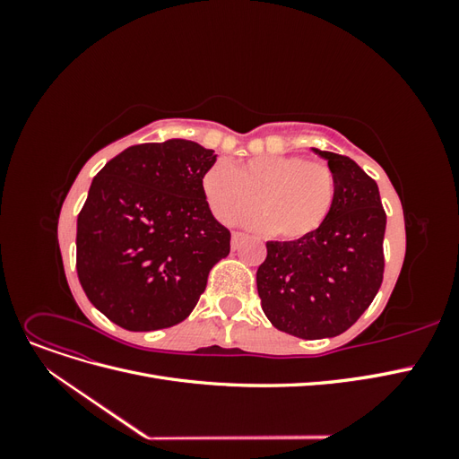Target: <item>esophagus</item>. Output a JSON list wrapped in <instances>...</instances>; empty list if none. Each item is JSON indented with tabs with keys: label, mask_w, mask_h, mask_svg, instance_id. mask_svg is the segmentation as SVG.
<instances>
[{
	"label": "esophagus",
	"mask_w": 459,
	"mask_h": 459,
	"mask_svg": "<svg viewBox=\"0 0 459 459\" xmlns=\"http://www.w3.org/2000/svg\"><path fill=\"white\" fill-rule=\"evenodd\" d=\"M245 239V233L241 231H233L231 233V248H238L241 245V241Z\"/></svg>",
	"instance_id": "1"
}]
</instances>
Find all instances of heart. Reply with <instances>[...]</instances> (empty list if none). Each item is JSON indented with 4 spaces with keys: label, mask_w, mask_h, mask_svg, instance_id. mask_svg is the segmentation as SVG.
<instances>
[{
    "label": "heart",
    "mask_w": 459,
    "mask_h": 459,
    "mask_svg": "<svg viewBox=\"0 0 459 459\" xmlns=\"http://www.w3.org/2000/svg\"><path fill=\"white\" fill-rule=\"evenodd\" d=\"M203 191L221 221L256 212L251 224L277 239L299 241L324 226L337 199V176L325 160L302 155H264L231 169L214 162L203 174Z\"/></svg>",
    "instance_id": "b5f03b06"
}]
</instances>
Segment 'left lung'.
<instances>
[{"label":"left lung","instance_id":"obj_1","mask_svg":"<svg viewBox=\"0 0 459 459\" xmlns=\"http://www.w3.org/2000/svg\"><path fill=\"white\" fill-rule=\"evenodd\" d=\"M337 176L324 226L299 241H268L256 272L262 310L300 339L337 337L352 327L383 283L386 214L379 187L344 155L314 149Z\"/></svg>","mask_w":459,"mask_h":459}]
</instances>
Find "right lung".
Wrapping results in <instances>:
<instances>
[{
	"mask_svg": "<svg viewBox=\"0 0 459 459\" xmlns=\"http://www.w3.org/2000/svg\"><path fill=\"white\" fill-rule=\"evenodd\" d=\"M212 149L169 140L122 151L93 178L78 214L76 272L93 307L128 331L172 327L230 255L231 233L212 216L203 174Z\"/></svg>",
	"mask_w": 459,
	"mask_h": 459,
	"instance_id": "obj_1",
	"label": "right lung"
}]
</instances>
